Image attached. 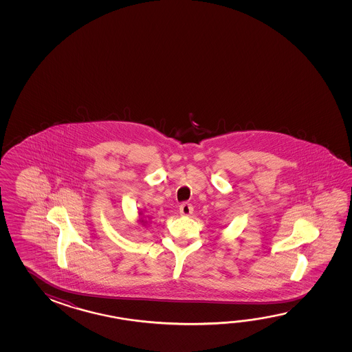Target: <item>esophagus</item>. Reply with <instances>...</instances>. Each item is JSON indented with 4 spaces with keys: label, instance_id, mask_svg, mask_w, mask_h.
Segmentation results:
<instances>
[{
    "label": "esophagus",
    "instance_id": "esophagus-1",
    "mask_svg": "<svg viewBox=\"0 0 352 352\" xmlns=\"http://www.w3.org/2000/svg\"><path fill=\"white\" fill-rule=\"evenodd\" d=\"M179 211H180L182 216H189V214L192 213V206H191V204H189V202H184V204L180 205Z\"/></svg>",
    "mask_w": 352,
    "mask_h": 352
}]
</instances>
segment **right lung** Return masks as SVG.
<instances>
[{
  "label": "right lung",
  "instance_id": "add662e5",
  "mask_svg": "<svg viewBox=\"0 0 352 352\" xmlns=\"http://www.w3.org/2000/svg\"><path fill=\"white\" fill-rule=\"evenodd\" d=\"M139 214H141V213H139ZM141 222H144V219H142V221H141Z\"/></svg>",
  "mask_w": 352,
  "mask_h": 352
}]
</instances>
